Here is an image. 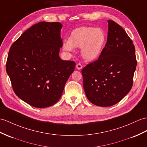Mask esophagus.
<instances>
[{"label":"esophagus","mask_w":147,"mask_h":147,"mask_svg":"<svg viewBox=\"0 0 147 147\" xmlns=\"http://www.w3.org/2000/svg\"><path fill=\"white\" fill-rule=\"evenodd\" d=\"M76 67H77V69L78 70H81V69H82V64H81V63H77V65H76Z\"/></svg>","instance_id":"34e87169"}]
</instances>
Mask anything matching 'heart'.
<instances>
[{
    "mask_svg": "<svg viewBox=\"0 0 147 147\" xmlns=\"http://www.w3.org/2000/svg\"><path fill=\"white\" fill-rule=\"evenodd\" d=\"M105 32L100 28L80 27L71 32L69 40L63 42V49L71 51L73 47H82V55L88 61L96 59L105 45Z\"/></svg>",
    "mask_w": 147,
    "mask_h": 147,
    "instance_id": "heart-1",
    "label": "heart"
}]
</instances>
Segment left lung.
I'll list each match as a JSON object with an SVG mask.
<instances>
[{
    "mask_svg": "<svg viewBox=\"0 0 147 147\" xmlns=\"http://www.w3.org/2000/svg\"><path fill=\"white\" fill-rule=\"evenodd\" d=\"M108 23L105 47L97 60L82 70L88 100L105 107L116 104L130 91L137 63L135 46L126 32L113 20Z\"/></svg>",
    "mask_w": 147,
    "mask_h": 147,
    "instance_id": "left-lung-1",
    "label": "left lung"
}]
</instances>
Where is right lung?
<instances>
[{
  "instance_id": "right-lung-1",
  "label": "right lung",
  "mask_w": 147,
  "mask_h": 147,
  "mask_svg": "<svg viewBox=\"0 0 147 147\" xmlns=\"http://www.w3.org/2000/svg\"><path fill=\"white\" fill-rule=\"evenodd\" d=\"M62 27L58 22H38L9 49L6 71L13 90L32 107L45 108L58 102L76 67L74 61L59 57Z\"/></svg>"
}]
</instances>
